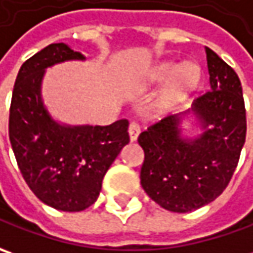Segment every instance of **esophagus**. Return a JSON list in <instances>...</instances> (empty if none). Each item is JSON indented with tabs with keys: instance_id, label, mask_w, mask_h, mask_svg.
<instances>
[{
	"instance_id": "34e87169",
	"label": "esophagus",
	"mask_w": 253,
	"mask_h": 253,
	"mask_svg": "<svg viewBox=\"0 0 253 253\" xmlns=\"http://www.w3.org/2000/svg\"><path fill=\"white\" fill-rule=\"evenodd\" d=\"M138 134H140V126H138L137 123L131 122L130 126H128V136H130V140H131V141H136L138 137Z\"/></svg>"
}]
</instances>
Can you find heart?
<instances>
[{
	"instance_id": "1",
	"label": "heart",
	"mask_w": 253,
	"mask_h": 253,
	"mask_svg": "<svg viewBox=\"0 0 253 253\" xmlns=\"http://www.w3.org/2000/svg\"><path fill=\"white\" fill-rule=\"evenodd\" d=\"M170 79L174 81L167 92V99L175 100L195 87L200 81V69L194 63H185L181 66L175 62H166L150 73L151 83H164Z\"/></svg>"
}]
</instances>
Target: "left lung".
<instances>
[{"mask_svg": "<svg viewBox=\"0 0 253 253\" xmlns=\"http://www.w3.org/2000/svg\"><path fill=\"white\" fill-rule=\"evenodd\" d=\"M210 90L180 115H170L138 136L144 150L140 182L171 212H190L214 201L231 181L247 136L242 86L235 71L205 46ZM196 117L202 133L182 134L183 117Z\"/></svg>", "mask_w": 253, "mask_h": 253, "instance_id": "obj_1", "label": "left lung"}]
</instances>
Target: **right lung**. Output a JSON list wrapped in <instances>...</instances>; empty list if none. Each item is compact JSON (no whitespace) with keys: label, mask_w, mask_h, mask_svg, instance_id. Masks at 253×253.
<instances>
[{"label":"right lung","mask_w":253,"mask_h":253,"mask_svg":"<svg viewBox=\"0 0 253 253\" xmlns=\"http://www.w3.org/2000/svg\"><path fill=\"white\" fill-rule=\"evenodd\" d=\"M84 59L63 42L39 50L18 72L9 109V141L24 180L42 203L65 212L83 211L97 200L106 171L130 141L126 119L109 126H71L48 112L45 71Z\"/></svg>","instance_id":"obj_1"}]
</instances>
